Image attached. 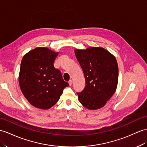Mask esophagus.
I'll list each match as a JSON object with an SVG mask.
<instances>
[{
    "mask_svg": "<svg viewBox=\"0 0 147 147\" xmlns=\"http://www.w3.org/2000/svg\"><path fill=\"white\" fill-rule=\"evenodd\" d=\"M69 84L70 86H71V85H72V81H71V80H70L69 81Z\"/></svg>",
    "mask_w": 147,
    "mask_h": 147,
    "instance_id": "1",
    "label": "esophagus"
}]
</instances>
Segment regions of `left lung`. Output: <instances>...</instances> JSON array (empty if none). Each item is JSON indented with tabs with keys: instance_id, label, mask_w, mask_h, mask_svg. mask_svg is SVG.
Returning a JSON list of instances; mask_svg holds the SVG:
<instances>
[{
	"instance_id": "8db88e82",
	"label": "left lung",
	"mask_w": 147,
	"mask_h": 147,
	"mask_svg": "<svg viewBox=\"0 0 147 147\" xmlns=\"http://www.w3.org/2000/svg\"><path fill=\"white\" fill-rule=\"evenodd\" d=\"M84 74L85 87L77 92L82 105L89 110L100 109L115 93L119 78L115 57L102 47L75 51Z\"/></svg>"
}]
</instances>
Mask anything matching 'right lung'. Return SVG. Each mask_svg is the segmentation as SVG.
<instances>
[{
    "label": "right lung",
    "instance_id": "right-lung-1",
    "mask_svg": "<svg viewBox=\"0 0 147 147\" xmlns=\"http://www.w3.org/2000/svg\"><path fill=\"white\" fill-rule=\"evenodd\" d=\"M58 53L47 48L37 47L26 53L21 61L19 77L21 91L37 108H51L69 85L53 65Z\"/></svg>",
    "mask_w": 147,
    "mask_h": 147
}]
</instances>
